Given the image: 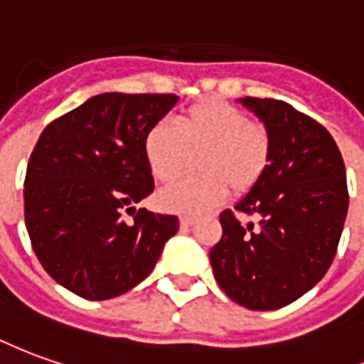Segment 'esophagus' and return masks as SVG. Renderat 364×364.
<instances>
[{"label":"esophagus","mask_w":364,"mask_h":364,"mask_svg":"<svg viewBox=\"0 0 364 364\" xmlns=\"http://www.w3.org/2000/svg\"><path fill=\"white\" fill-rule=\"evenodd\" d=\"M179 225H181V229H189V227L195 225V219H193V217H181V219H179Z\"/></svg>","instance_id":"34e87169"}]
</instances>
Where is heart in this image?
Segmentation results:
<instances>
[{
    "mask_svg": "<svg viewBox=\"0 0 364 364\" xmlns=\"http://www.w3.org/2000/svg\"><path fill=\"white\" fill-rule=\"evenodd\" d=\"M143 151L151 173L159 181L181 175L191 155H199V179H181L159 191V207L169 213L201 215L233 195L251 191L269 165L271 145L263 127L253 125L243 111L209 99L193 105L177 119V127L153 125Z\"/></svg>",
    "mask_w": 364,
    "mask_h": 364,
    "instance_id": "obj_1",
    "label": "heart"
}]
</instances>
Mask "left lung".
I'll use <instances>...</instances> for the list:
<instances>
[{"instance_id":"obj_1","label":"left lung","mask_w":364,"mask_h":364,"mask_svg":"<svg viewBox=\"0 0 364 364\" xmlns=\"http://www.w3.org/2000/svg\"><path fill=\"white\" fill-rule=\"evenodd\" d=\"M239 103L265 125L271 145L263 177L219 221L223 235L209 253L219 287L251 311H275L311 291L337 253L347 219L345 163L321 123L279 99Z\"/></svg>"}]
</instances>
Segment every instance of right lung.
<instances>
[{"mask_svg":"<svg viewBox=\"0 0 364 364\" xmlns=\"http://www.w3.org/2000/svg\"><path fill=\"white\" fill-rule=\"evenodd\" d=\"M177 95L101 93L49 123L29 157L26 227L49 277L89 301L139 285L179 231L175 215L123 213L153 193L143 151L147 131Z\"/></svg>","mask_w":364,"mask_h":364,"instance_id":"1","label":"right lung"}]
</instances>
